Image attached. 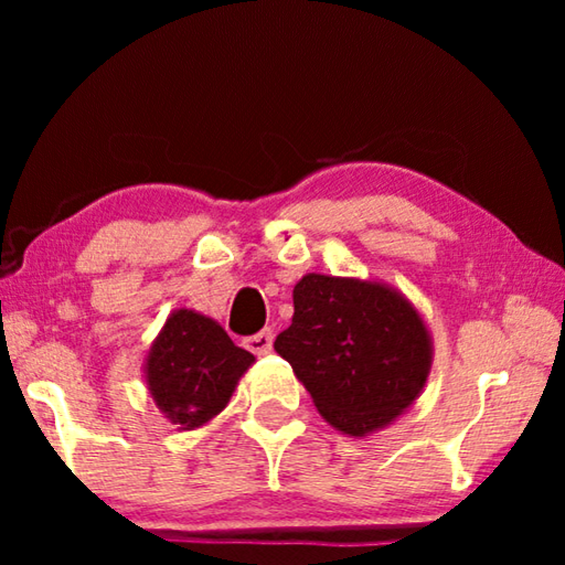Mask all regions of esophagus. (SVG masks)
<instances>
[{"label": "esophagus", "instance_id": "34e87169", "mask_svg": "<svg viewBox=\"0 0 565 565\" xmlns=\"http://www.w3.org/2000/svg\"><path fill=\"white\" fill-rule=\"evenodd\" d=\"M244 347L252 353H256V356H264V353H269L274 347V331L264 329L259 333H254V337L244 339Z\"/></svg>", "mask_w": 565, "mask_h": 565}]
</instances>
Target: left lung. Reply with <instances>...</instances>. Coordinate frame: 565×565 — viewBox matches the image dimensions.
Listing matches in <instances>:
<instances>
[{
  "instance_id": "obj_1",
  "label": "left lung",
  "mask_w": 565,
  "mask_h": 565,
  "mask_svg": "<svg viewBox=\"0 0 565 565\" xmlns=\"http://www.w3.org/2000/svg\"><path fill=\"white\" fill-rule=\"evenodd\" d=\"M337 431L361 438L416 404L434 339L404 294L384 281L306 274L294 286L291 327L274 341Z\"/></svg>"
}]
</instances>
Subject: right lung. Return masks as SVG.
Listing matches in <instances>:
<instances>
[{"label": "right lung", "mask_w": 565, "mask_h": 565, "mask_svg": "<svg viewBox=\"0 0 565 565\" xmlns=\"http://www.w3.org/2000/svg\"><path fill=\"white\" fill-rule=\"evenodd\" d=\"M254 361L218 321L174 309L145 359L147 391L179 431H194L222 414Z\"/></svg>", "instance_id": "obj_1"}]
</instances>
